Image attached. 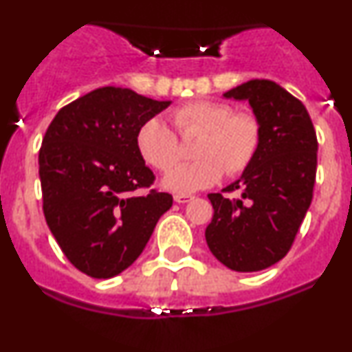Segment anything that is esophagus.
<instances>
[{"instance_id": "1", "label": "esophagus", "mask_w": 352, "mask_h": 352, "mask_svg": "<svg viewBox=\"0 0 352 352\" xmlns=\"http://www.w3.org/2000/svg\"><path fill=\"white\" fill-rule=\"evenodd\" d=\"M173 200H175L177 204H187V201L193 200V195H188V193H175V195H173Z\"/></svg>"}]
</instances>
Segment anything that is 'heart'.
<instances>
[{
	"mask_svg": "<svg viewBox=\"0 0 352 352\" xmlns=\"http://www.w3.org/2000/svg\"><path fill=\"white\" fill-rule=\"evenodd\" d=\"M172 122L180 135L199 134L193 145V162L173 164L180 157L179 137L159 117L144 120L135 134L140 159L165 172L164 185L179 193L210 187L223 177L240 175L260 151L261 120L252 111H235L225 100H188L172 111Z\"/></svg>",
	"mask_w": 352,
	"mask_h": 352,
	"instance_id": "b5f03b06",
	"label": "heart"
}]
</instances>
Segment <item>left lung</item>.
<instances>
[{
	"label": "left lung",
	"mask_w": 352,
	"mask_h": 352,
	"mask_svg": "<svg viewBox=\"0 0 352 352\" xmlns=\"http://www.w3.org/2000/svg\"><path fill=\"white\" fill-rule=\"evenodd\" d=\"M248 100L263 127L260 151L223 193H208L213 218L205 230L210 252L230 270L260 272L292 250L316 182L318 139L300 99L268 79L225 92ZM240 191V199L227 192Z\"/></svg>",
	"instance_id": "1"
}]
</instances>
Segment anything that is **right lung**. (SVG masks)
I'll list each match as a JSON object with an SVG mask.
<instances>
[{"label": "right lung", "instance_id": "right-lung-1", "mask_svg": "<svg viewBox=\"0 0 352 352\" xmlns=\"http://www.w3.org/2000/svg\"><path fill=\"white\" fill-rule=\"evenodd\" d=\"M170 100L106 86L59 109L39 148L43 212L59 248L79 272L112 278L142 253L170 193L135 147L137 129ZM145 189L147 194H140Z\"/></svg>", "mask_w": 352, "mask_h": 352}]
</instances>
